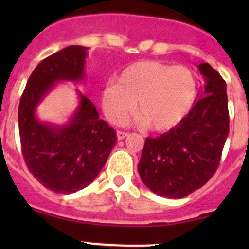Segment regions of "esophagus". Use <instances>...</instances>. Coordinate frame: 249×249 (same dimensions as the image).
Segmentation results:
<instances>
[{
  "instance_id": "34e87169",
  "label": "esophagus",
  "mask_w": 249,
  "mask_h": 249,
  "mask_svg": "<svg viewBox=\"0 0 249 249\" xmlns=\"http://www.w3.org/2000/svg\"><path fill=\"white\" fill-rule=\"evenodd\" d=\"M127 135H129V134H127V132H124V131H118L117 132V139L118 140H124L125 139V137H126L127 136Z\"/></svg>"
}]
</instances>
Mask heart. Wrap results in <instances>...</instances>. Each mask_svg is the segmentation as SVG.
Wrapping results in <instances>:
<instances>
[{
	"label": "heart",
	"instance_id": "heart-1",
	"mask_svg": "<svg viewBox=\"0 0 249 249\" xmlns=\"http://www.w3.org/2000/svg\"><path fill=\"white\" fill-rule=\"evenodd\" d=\"M196 78L185 66L144 60L130 65L102 90L105 114L120 124L135 108L142 125L157 131L176 126L194 106Z\"/></svg>",
	"mask_w": 249,
	"mask_h": 249
}]
</instances>
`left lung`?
<instances>
[{
	"instance_id": "left-lung-1",
	"label": "left lung",
	"mask_w": 249,
	"mask_h": 249,
	"mask_svg": "<svg viewBox=\"0 0 249 249\" xmlns=\"http://www.w3.org/2000/svg\"><path fill=\"white\" fill-rule=\"evenodd\" d=\"M197 71L196 104L171 130L145 139L139 162L145 187L169 199H182L211 179L229 135L227 83L207 62Z\"/></svg>"
}]
</instances>
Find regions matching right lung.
<instances>
[{
	"label": "right lung",
	"instance_id": "add662e5",
	"mask_svg": "<svg viewBox=\"0 0 249 249\" xmlns=\"http://www.w3.org/2000/svg\"><path fill=\"white\" fill-rule=\"evenodd\" d=\"M88 48L70 46L46 57L30 76L20 99L18 122L21 152L29 171L42 185L71 194L89 185L106 164L117 142L115 131L90 99L78 92L79 105L64 125L37 118V106L57 82H82Z\"/></svg>",
	"mask_w": 249,
	"mask_h": 249
}]
</instances>
